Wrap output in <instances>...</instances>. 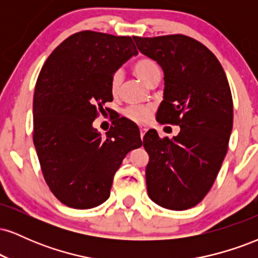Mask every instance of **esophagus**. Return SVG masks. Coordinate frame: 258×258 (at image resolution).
<instances>
[{"mask_svg": "<svg viewBox=\"0 0 258 258\" xmlns=\"http://www.w3.org/2000/svg\"><path fill=\"white\" fill-rule=\"evenodd\" d=\"M139 131H141V138H142V141H143V137H144V135H146L147 128H146V127L141 126V127H139Z\"/></svg>", "mask_w": 258, "mask_h": 258, "instance_id": "obj_1", "label": "esophagus"}]
</instances>
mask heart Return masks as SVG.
<instances>
[{
  "label": "heart",
  "mask_w": 258,
  "mask_h": 258,
  "mask_svg": "<svg viewBox=\"0 0 258 258\" xmlns=\"http://www.w3.org/2000/svg\"><path fill=\"white\" fill-rule=\"evenodd\" d=\"M133 73L137 75L144 84L149 85L154 79L160 78L161 76V72H160L159 65L156 64L155 60H153L152 58H141L138 60L135 61L132 67ZM121 85H122V74L120 72H116L112 74L110 82H109V87H110V92L112 96H117L121 90ZM126 117H128L130 120H132L133 122L137 123H144L147 122V120L149 119L150 115H152V109L148 108V106H132L128 108L125 111Z\"/></svg>",
  "instance_id": "obj_1"
}]
</instances>
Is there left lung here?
Wrapping results in <instances>:
<instances>
[{"instance_id": "1", "label": "left lung", "mask_w": 258, "mask_h": 258, "mask_svg": "<svg viewBox=\"0 0 258 258\" xmlns=\"http://www.w3.org/2000/svg\"><path fill=\"white\" fill-rule=\"evenodd\" d=\"M133 40L164 72L156 120L180 127L171 139L155 130L144 136L148 194L165 209H190L209 193L228 150L233 99L226 73L207 47L184 35Z\"/></svg>"}]
</instances>
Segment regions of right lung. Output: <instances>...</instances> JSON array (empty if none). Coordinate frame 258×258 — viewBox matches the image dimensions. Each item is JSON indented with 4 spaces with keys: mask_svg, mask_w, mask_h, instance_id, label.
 <instances>
[{
    "mask_svg": "<svg viewBox=\"0 0 258 258\" xmlns=\"http://www.w3.org/2000/svg\"><path fill=\"white\" fill-rule=\"evenodd\" d=\"M138 51L130 36L81 31L47 58L34 93V146L54 197L74 209L108 200L126 154L142 146L136 123L114 120L103 137L93 121L111 102L112 74Z\"/></svg>",
    "mask_w": 258,
    "mask_h": 258,
    "instance_id": "right-lung-1",
    "label": "right lung"
}]
</instances>
